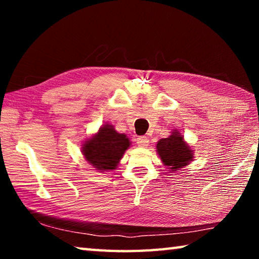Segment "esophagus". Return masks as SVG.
<instances>
[{
    "label": "esophagus",
    "mask_w": 259,
    "mask_h": 259,
    "mask_svg": "<svg viewBox=\"0 0 259 259\" xmlns=\"http://www.w3.org/2000/svg\"><path fill=\"white\" fill-rule=\"evenodd\" d=\"M136 142H137V145L139 147H147L148 143H150V140H148V138L145 137V136H140V137H138Z\"/></svg>",
    "instance_id": "34e87169"
}]
</instances>
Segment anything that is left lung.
<instances>
[{
	"instance_id": "left-lung-1",
	"label": "left lung",
	"mask_w": 259,
	"mask_h": 259,
	"mask_svg": "<svg viewBox=\"0 0 259 259\" xmlns=\"http://www.w3.org/2000/svg\"><path fill=\"white\" fill-rule=\"evenodd\" d=\"M156 152L162 163L171 171L184 168L193 159V151L177 130H174L168 138L157 142Z\"/></svg>"
}]
</instances>
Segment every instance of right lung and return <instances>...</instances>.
I'll return each mask as SVG.
<instances>
[{
  "label": "right lung",
  "mask_w": 259,
  "mask_h": 259,
  "mask_svg": "<svg viewBox=\"0 0 259 259\" xmlns=\"http://www.w3.org/2000/svg\"><path fill=\"white\" fill-rule=\"evenodd\" d=\"M131 143L126 135L119 134L112 124L100 126L98 133L82 144V154L99 171H109L117 168L124 152Z\"/></svg>",
  "instance_id": "right-lung-1"
}]
</instances>
